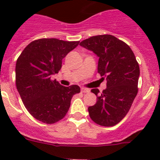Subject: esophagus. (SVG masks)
<instances>
[{
	"label": "esophagus",
	"instance_id": "esophagus-1",
	"mask_svg": "<svg viewBox=\"0 0 160 160\" xmlns=\"http://www.w3.org/2000/svg\"><path fill=\"white\" fill-rule=\"evenodd\" d=\"M81 91L82 93H88V92H90V90H89V89H87V88H82Z\"/></svg>",
	"mask_w": 160,
	"mask_h": 160
}]
</instances>
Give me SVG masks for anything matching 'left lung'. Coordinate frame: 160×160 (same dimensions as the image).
<instances>
[{
    "mask_svg": "<svg viewBox=\"0 0 160 160\" xmlns=\"http://www.w3.org/2000/svg\"><path fill=\"white\" fill-rule=\"evenodd\" d=\"M94 52L98 59V73L107 80V89L97 96V102L88 107L90 118L95 123L112 127L128 114L138 93L139 66L128 45L110 34L90 37L79 44Z\"/></svg>",
    "mask_w": 160,
    "mask_h": 160,
    "instance_id": "left-lung-1",
    "label": "left lung"
}]
</instances>
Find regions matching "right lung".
Returning <instances> with one entry per match:
<instances>
[{"instance_id": "1", "label": "right lung", "mask_w": 160, "mask_h": 160, "mask_svg": "<svg viewBox=\"0 0 160 160\" xmlns=\"http://www.w3.org/2000/svg\"><path fill=\"white\" fill-rule=\"evenodd\" d=\"M79 42L42 38L30 42L16 63V86L25 108L36 119L53 124L63 118L71 98L80 92L77 85L63 87L52 76L62 68V61Z\"/></svg>"}]
</instances>
